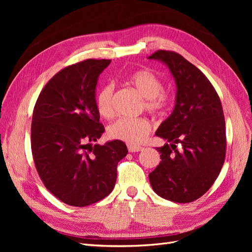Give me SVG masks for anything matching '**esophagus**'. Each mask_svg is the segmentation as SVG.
Segmentation results:
<instances>
[{"label": "esophagus", "mask_w": 252, "mask_h": 252, "mask_svg": "<svg viewBox=\"0 0 252 252\" xmlns=\"http://www.w3.org/2000/svg\"><path fill=\"white\" fill-rule=\"evenodd\" d=\"M127 148H128L129 152H138V151L143 150V147H141V146H132V145H128Z\"/></svg>", "instance_id": "34e87169"}]
</instances>
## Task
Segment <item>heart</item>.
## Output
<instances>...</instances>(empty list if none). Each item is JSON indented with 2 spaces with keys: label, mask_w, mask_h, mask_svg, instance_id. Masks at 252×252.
I'll use <instances>...</instances> for the list:
<instances>
[{
  "label": "heart",
  "mask_w": 252,
  "mask_h": 252,
  "mask_svg": "<svg viewBox=\"0 0 252 252\" xmlns=\"http://www.w3.org/2000/svg\"><path fill=\"white\" fill-rule=\"evenodd\" d=\"M127 82L145 97L144 107L151 113L165 112L171 102V96L164 89V84L158 75L148 69H139L128 75ZM114 86L106 84L96 94L95 106L101 117L113 116ZM152 123L147 118H121L107 129L109 138L130 145L141 144L151 132Z\"/></svg>",
  "instance_id": "b5f03b06"
}]
</instances>
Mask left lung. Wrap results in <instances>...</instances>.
<instances>
[{"mask_svg":"<svg viewBox=\"0 0 252 252\" xmlns=\"http://www.w3.org/2000/svg\"><path fill=\"white\" fill-rule=\"evenodd\" d=\"M149 59L168 66L178 87L173 112L156 132L169 144L157 147L162 161L149 173L150 184L163 199L193 202L208 191L225 161L222 104L206 75L178 52L158 50Z\"/></svg>","mask_w":252,"mask_h":252,"instance_id":"obj_1","label":"left lung"}]
</instances>
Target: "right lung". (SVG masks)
I'll use <instances>...</instances> for the list:
<instances>
[{
  "label": "right lung",
  "mask_w": 252,
  "mask_h": 252,
  "mask_svg": "<svg viewBox=\"0 0 252 252\" xmlns=\"http://www.w3.org/2000/svg\"><path fill=\"white\" fill-rule=\"evenodd\" d=\"M111 60L88 59L48 81L33 108L32 151L39 177L63 203L84 207L107 196L117 181L124 142H91L105 131L95 106L98 75Z\"/></svg>",
  "instance_id": "1"
}]
</instances>
